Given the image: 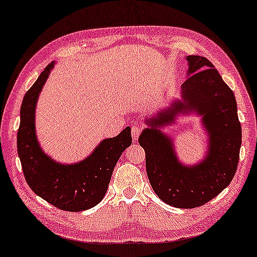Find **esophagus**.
I'll use <instances>...</instances> for the list:
<instances>
[{"instance_id": "1", "label": "esophagus", "mask_w": 257, "mask_h": 257, "mask_svg": "<svg viewBox=\"0 0 257 257\" xmlns=\"http://www.w3.org/2000/svg\"><path fill=\"white\" fill-rule=\"evenodd\" d=\"M141 127L140 126H133L132 127V130H131V132H132V138H133V141L136 142V141H138V139H139V137H140V134H141Z\"/></svg>"}]
</instances>
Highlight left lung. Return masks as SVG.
Masks as SVG:
<instances>
[{
  "instance_id": "1",
  "label": "left lung",
  "mask_w": 257,
  "mask_h": 257,
  "mask_svg": "<svg viewBox=\"0 0 257 257\" xmlns=\"http://www.w3.org/2000/svg\"><path fill=\"white\" fill-rule=\"evenodd\" d=\"M187 79L181 99L146 118L139 143L146 151L147 174L161 201L175 208L193 209L220 194L232 181L239 160L241 126L235 94L208 58L186 56ZM195 113L208 133V151L195 165H183L172 139L161 131L178 114Z\"/></svg>"
}]
</instances>
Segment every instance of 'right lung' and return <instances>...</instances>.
I'll return each instance as SVG.
<instances>
[{
  "instance_id": "1",
  "label": "right lung",
  "mask_w": 257,
  "mask_h": 257,
  "mask_svg": "<svg viewBox=\"0 0 257 257\" xmlns=\"http://www.w3.org/2000/svg\"><path fill=\"white\" fill-rule=\"evenodd\" d=\"M54 64L45 67L22 100L18 155L27 184L35 194L58 209L79 212L93 208L105 196L117 161L132 143L131 127H125L115 138L103 139L79 163L61 164L45 154L36 134L35 115L40 91Z\"/></svg>"
}]
</instances>
